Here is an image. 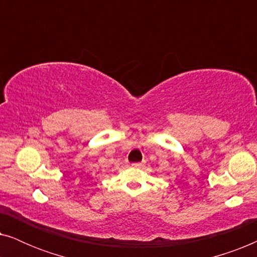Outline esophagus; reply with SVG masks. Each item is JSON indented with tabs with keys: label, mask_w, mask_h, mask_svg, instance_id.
I'll use <instances>...</instances> for the list:
<instances>
[{
	"label": "esophagus",
	"mask_w": 257,
	"mask_h": 257,
	"mask_svg": "<svg viewBox=\"0 0 257 257\" xmlns=\"http://www.w3.org/2000/svg\"><path fill=\"white\" fill-rule=\"evenodd\" d=\"M132 166L133 167H136V168H142V167H144L145 166V163H135V164H132Z\"/></svg>",
	"instance_id": "obj_1"
}]
</instances>
